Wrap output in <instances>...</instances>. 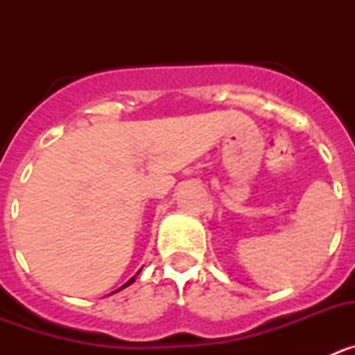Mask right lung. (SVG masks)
I'll return each instance as SVG.
<instances>
[{"label":"right lung","instance_id":"right-lung-1","mask_svg":"<svg viewBox=\"0 0 355 355\" xmlns=\"http://www.w3.org/2000/svg\"><path fill=\"white\" fill-rule=\"evenodd\" d=\"M139 272H140V270H139ZM139 272H137V275H139ZM137 275H135V277H137ZM135 277H131V279H130V281H128V283H126V284H122V286H121V288H119V290L112 291V293H117V291L124 290V288H126V286H130V284H133V283H135Z\"/></svg>","mask_w":355,"mask_h":355}]
</instances>
